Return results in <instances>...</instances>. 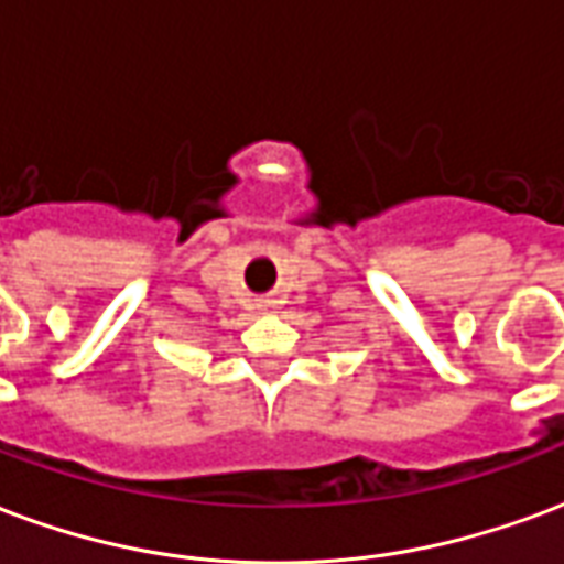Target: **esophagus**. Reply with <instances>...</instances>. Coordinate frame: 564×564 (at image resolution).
<instances>
[{"label":"esophagus","mask_w":564,"mask_h":564,"mask_svg":"<svg viewBox=\"0 0 564 564\" xmlns=\"http://www.w3.org/2000/svg\"><path fill=\"white\" fill-rule=\"evenodd\" d=\"M262 307H271V304H262Z\"/></svg>","instance_id":"esophagus-1"}]
</instances>
